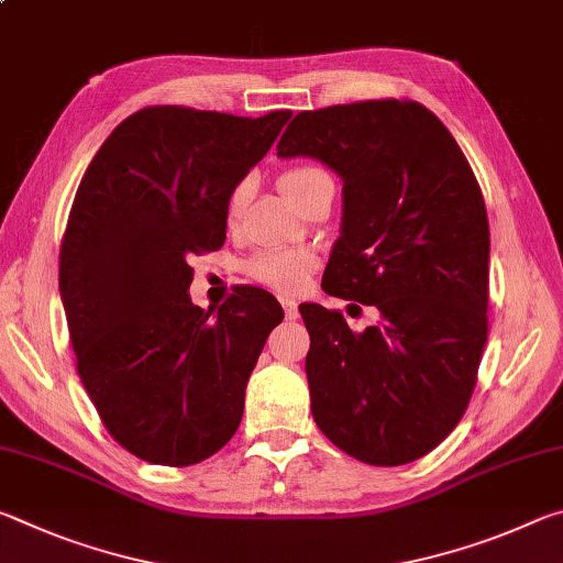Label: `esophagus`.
<instances>
[{
  "label": "esophagus",
  "instance_id": "obj_1",
  "mask_svg": "<svg viewBox=\"0 0 563 563\" xmlns=\"http://www.w3.org/2000/svg\"><path fill=\"white\" fill-rule=\"evenodd\" d=\"M280 302H283L285 318H288V320H295V318H298V302H295L292 298H280Z\"/></svg>",
  "mask_w": 563,
  "mask_h": 563
}]
</instances>
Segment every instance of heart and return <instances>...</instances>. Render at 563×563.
Returning a JSON list of instances; mask_svg holds the SVG:
<instances>
[{
	"label": "heart",
	"instance_id": "b5f03b06",
	"mask_svg": "<svg viewBox=\"0 0 563 563\" xmlns=\"http://www.w3.org/2000/svg\"><path fill=\"white\" fill-rule=\"evenodd\" d=\"M322 174H325V170H320L316 166H295V168L285 170L278 180V186L283 194L295 203V198L300 196V190L308 184H312V180ZM245 196H247L245 180L243 184H238L231 194H228L225 216L231 218V221L241 216ZM312 268H316V255H312L310 251H295V247H290V251H263L247 261V273H251L255 280H261L265 285H271V288L283 290V292L298 290Z\"/></svg>",
	"mask_w": 563,
	"mask_h": 563
}]
</instances>
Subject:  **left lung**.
Segmentation results:
<instances>
[{
  "instance_id": "left-lung-1",
  "label": "left lung",
  "mask_w": 563,
  "mask_h": 563,
  "mask_svg": "<svg viewBox=\"0 0 563 563\" xmlns=\"http://www.w3.org/2000/svg\"><path fill=\"white\" fill-rule=\"evenodd\" d=\"M278 156H308L342 180L340 238L322 290L375 305L352 332L300 305L312 419L355 460L399 466L460 422L487 345L489 223L479 184L444 123L417 101L302 111Z\"/></svg>"
}]
</instances>
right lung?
<instances>
[{"label":"right lung","instance_id":"obj_1","mask_svg":"<svg viewBox=\"0 0 563 563\" xmlns=\"http://www.w3.org/2000/svg\"><path fill=\"white\" fill-rule=\"evenodd\" d=\"M290 117L141 109L111 131L76 190L59 253L76 369L139 460L198 464L241 424L247 377L283 308L241 288L218 312L201 310L188 261L223 245L228 194Z\"/></svg>","mask_w":563,"mask_h":563}]
</instances>
